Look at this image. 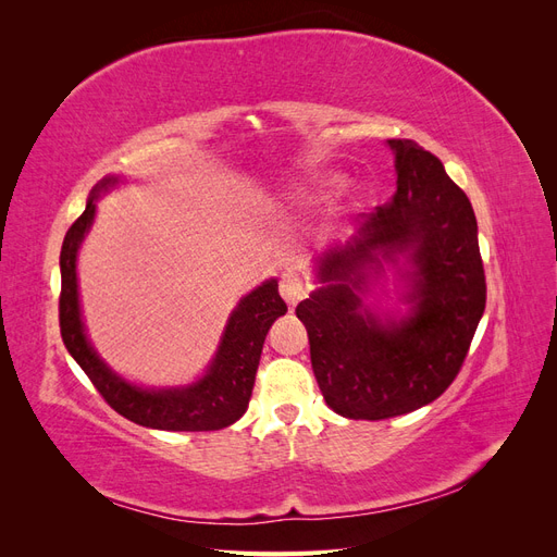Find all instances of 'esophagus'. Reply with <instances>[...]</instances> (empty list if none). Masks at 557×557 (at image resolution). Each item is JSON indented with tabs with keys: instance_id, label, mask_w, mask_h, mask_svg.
Returning a JSON list of instances; mask_svg holds the SVG:
<instances>
[{
	"instance_id": "34e87169",
	"label": "esophagus",
	"mask_w": 557,
	"mask_h": 557,
	"mask_svg": "<svg viewBox=\"0 0 557 557\" xmlns=\"http://www.w3.org/2000/svg\"><path fill=\"white\" fill-rule=\"evenodd\" d=\"M278 290H281L283 299L288 301V305H297V301L307 295V290H305V281H301L299 267H288V269H285V272L281 274Z\"/></svg>"
}]
</instances>
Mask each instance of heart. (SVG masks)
Returning a JSON list of instances; mask_svg holds the SVG:
<instances>
[{
  "label": "heart",
  "mask_w": 557,
  "mask_h": 557,
  "mask_svg": "<svg viewBox=\"0 0 557 557\" xmlns=\"http://www.w3.org/2000/svg\"><path fill=\"white\" fill-rule=\"evenodd\" d=\"M332 183H334V181H330V185H332Z\"/></svg>",
  "instance_id": "obj_1"
}]
</instances>
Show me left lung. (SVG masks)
<instances>
[{
	"mask_svg": "<svg viewBox=\"0 0 557 557\" xmlns=\"http://www.w3.org/2000/svg\"><path fill=\"white\" fill-rule=\"evenodd\" d=\"M395 150L397 193L364 218L346 248L318 260L325 285L295 313L311 344V367L327 407L352 420H385L434 401L460 374L485 311L476 215L442 160L411 139ZM409 251L417 267L401 324L385 329L361 311L357 290L375 250ZM380 264V263H379Z\"/></svg>",
	"mask_w": 557,
	"mask_h": 557,
	"instance_id": "8db88e82",
	"label": "left lung"
}]
</instances>
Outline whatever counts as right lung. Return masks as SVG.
Returning a JSON list of instances; mask_svg holds the SVG:
<instances>
[{
	"instance_id": "1",
	"label": "right lung",
	"mask_w": 557,
	"mask_h": 557,
	"mask_svg": "<svg viewBox=\"0 0 557 557\" xmlns=\"http://www.w3.org/2000/svg\"><path fill=\"white\" fill-rule=\"evenodd\" d=\"M113 181L115 178H104L97 185L86 211L66 230L62 242L60 334L66 350L72 352V358L88 374L109 407L132 423L170 432H209L237 423L248 409L264 336L274 320L288 311L278 295V283L267 281L239 301L225 327L223 344L218 348L211 369L195 385L172 387V391H144V387L129 385L121 376H115L97 358V352L86 339L76 285V250L92 225L97 190L107 188Z\"/></svg>"
}]
</instances>
